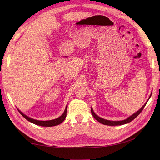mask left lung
I'll list each match as a JSON object with an SVG mask.
<instances>
[{"label":"left lung","instance_id":"8db88e82","mask_svg":"<svg viewBox=\"0 0 160 160\" xmlns=\"http://www.w3.org/2000/svg\"><path fill=\"white\" fill-rule=\"evenodd\" d=\"M151 95H150L149 99L150 98V97H151ZM149 99H148V100H149ZM148 100L147 101V102L148 101ZM147 102H146V103H145V104L142 106V108L140 109L139 110H138V111H137V112H135V113H133V115L129 116V117L128 118H127L126 119H124V120H122V121H115H115H109V120L105 119H103V118H101L99 117L98 115H97L94 113V111H93V109H92V108H91V111L92 115L93 116L94 118H95L97 121H98V122H100L101 123H102V124H103V125H122L126 124V123H128L131 122H132V121H133L135 118H136L137 116H138V115L142 112V110H143V108H144V107H145V106H146V105L147 104Z\"/></svg>","mask_w":160,"mask_h":160}]
</instances>
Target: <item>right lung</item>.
Returning <instances> with one entry per match:
<instances>
[{"instance_id":"obj_1","label":"right lung","mask_w":160,"mask_h":160,"mask_svg":"<svg viewBox=\"0 0 160 160\" xmlns=\"http://www.w3.org/2000/svg\"><path fill=\"white\" fill-rule=\"evenodd\" d=\"M18 111L20 113L24 118H25L27 120H28V122H30L34 124L37 125H40V126H43V127H52V126H55V125H57L60 123H61L63 121L65 120L66 116H67V105L66 106V108L64 111L63 113H62L59 118H58L57 119H52V120H49V121H39V120H36L32 119L28 116L25 115L24 113H22L21 111H19L18 109Z\"/></svg>"}]
</instances>
